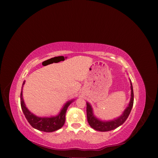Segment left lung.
<instances>
[{
    "label": "left lung",
    "mask_w": 158,
    "mask_h": 158,
    "mask_svg": "<svg viewBox=\"0 0 158 158\" xmlns=\"http://www.w3.org/2000/svg\"><path fill=\"white\" fill-rule=\"evenodd\" d=\"M131 98L130 103L128 104V106L127 109L124 111L122 115L119 117L118 118L114 119L113 121H102L98 119L96 117H95L93 114V110L92 107L89 105V103H87L86 106V113H87V118L88 122L90 127L93 128L94 129L98 131L101 132H106L113 130L116 128L121 126V125L125 123L127 120L129 114H130L131 109L133 106L134 103V93H133V88L132 85L131 81Z\"/></svg>",
    "instance_id": "8db88e82"
}]
</instances>
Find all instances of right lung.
<instances>
[{
    "label": "right lung",
    "instance_id": "add662e5",
    "mask_svg": "<svg viewBox=\"0 0 158 158\" xmlns=\"http://www.w3.org/2000/svg\"><path fill=\"white\" fill-rule=\"evenodd\" d=\"M24 84L25 81L23 82L22 88ZM72 102L73 101H70L66 103L57 116L41 118L34 115L26 108L22 98V89L20 94V104L22 109L28 123L30 124L32 127L37 129V130L46 132H51L57 131L64 125L66 109H67Z\"/></svg>",
    "mask_w": 158,
    "mask_h": 158
}]
</instances>
